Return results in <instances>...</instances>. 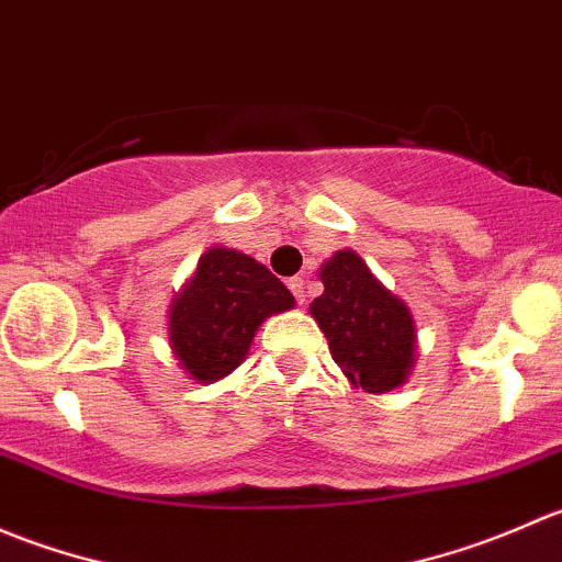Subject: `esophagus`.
Instances as JSON below:
<instances>
[{
    "instance_id": "esophagus-1",
    "label": "esophagus",
    "mask_w": 562,
    "mask_h": 562,
    "mask_svg": "<svg viewBox=\"0 0 562 562\" xmlns=\"http://www.w3.org/2000/svg\"><path fill=\"white\" fill-rule=\"evenodd\" d=\"M288 288H291L299 304L307 302V280H304V277H291V280H288Z\"/></svg>"
}]
</instances>
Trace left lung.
Instances as JSON below:
<instances>
[{
    "instance_id": "obj_1",
    "label": "left lung",
    "mask_w": 562,
    "mask_h": 562,
    "mask_svg": "<svg viewBox=\"0 0 562 562\" xmlns=\"http://www.w3.org/2000/svg\"><path fill=\"white\" fill-rule=\"evenodd\" d=\"M323 293L310 315L353 389L386 394L407 383L418 356L411 307L370 271L356 249H337L321 266Z\"/></svg>"
}]
</instances>
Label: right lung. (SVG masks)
I'll return each mask as SVG.
<instances>
[{
	"instance_id": "1",
	"label": "right lung",
	"mask_w": 562,
	"mask_h": 562,
	"mask_svg": "<svg viewBox=\"0 0 562 562\" xmlns=\"http://www.w3.org/2000/svg\"><path fill=\"white\" fill-rule=\"evenodd\" d=\"M293 293L249 255L209 247L168 310V345L195 383H217L247 359L266 317L293 310Z\"/></svg>"
}]
</instances>
